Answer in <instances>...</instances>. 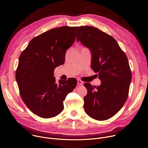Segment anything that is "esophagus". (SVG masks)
I'll use <instances>...</instances> for the list:
<instances>
[{"label": "esophagus", "mask_w": 148, "mask_h": 148, "mask_svg": "<svg viewBox=\"0 0 148 148\" xmlns=\"http://www.w3.org/2000/svg\"><path fill=\"white\" fill-rule=\"evenodd\" d=\"M77 84H78L79 86H82L84 84V82L80 79H77Z\"/></svg>", "instance_id": "1"}]
</instances>
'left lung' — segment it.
<instances>
[{"mask_svg":"<svg viewBox=\"0 0 148 148\" xmlns=\"http://www.w3.org/2000/svg\"><path fill=\"white\" fill-rule=\"evenodd\" d=\"M77 40L90 50L91 67L101 81L97 87L84 84V111L93 119L107 120L122 108L128 96L132 75L127 57L112 36L92 26L79 27Z\"/></svg>","mask_w":148,"mask_h":148,"instance_id":"8db88e82","label":"left lung"}]
</instances>
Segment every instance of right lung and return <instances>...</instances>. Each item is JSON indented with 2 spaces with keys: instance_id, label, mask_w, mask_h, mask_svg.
<instances>
[{
  "instance_id": "add662e5",
  "label": "right lung",
  "mask_w": 148,
  "mask_h": 148,
  "mask_svg": "<svg viewBox=\"0 0 148 148\" xmlns=\"http://www.w3.org/2000/svg\"><path fill=\"white\" fill-rule=\"evenodd\" d=\"M78 27L63 26L33 38L21 54L16 79L22 100L34 114L54 117L64 110V101L77 79L56 82L54 70L64 63L66 53L74 43Z\"/></svg>"
}]
</instances>
